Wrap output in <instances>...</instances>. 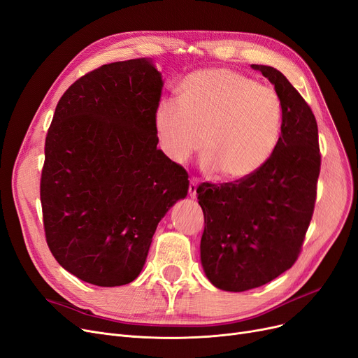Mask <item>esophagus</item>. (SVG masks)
Masks as SVG:
<instances>
[{
    "label": "esophagus",
    "instance_id": "1",
    "mask_svg": "<svg viewBox=\"0 0 358 358\" xmlns=\"http://www.w3.org/2000/svg\"><path fill=\"white\" fill-rule=\"evenodd\" d=\"M189 194L190 197H196L197 196V180L196 178H192L190 180V184H189Z\"/></svg>",
    "mask_w": 358,
    "mask_h": 358
}]
</instances>
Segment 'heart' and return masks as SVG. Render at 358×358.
<instances>
[{"mask_svg":"<svg viewBox=\"0 0 358 358\" xmlns=\"http://www.w3.org/2000/svg\"><path fill=\"white\" fill-rule=\"evenodd\" d=\"M178 103L162 101L155 113L161 146L177 164L200 146V165L225 180L255 174L273 155L282 130V102L271 86L241 73L208 69L189 74Z\"/></svg>","mask_w":358,"mask_h":358,"instance_id":"b5f03b06","label":"heart"}]
</instances>
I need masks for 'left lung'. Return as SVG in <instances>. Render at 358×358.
Here are the masks:
<instances>
[{"mask_svg":"<svg viewBox=\"0 0 358 358\" xmlns=\"http://www.w3.org/2000/svg\"><path fill=\"white\" fill-rule=\"evenodd\" d=\"M282 102V130L271 159L255 174L197 187L205 215L201 266L220 289L241 292L271 282L297 260L312 221L320 173L317 122L287 77L252 64Z\"/></svg>","mask_w":358,"mask_h":358,"instance_id":"8db88e82","label":"left lung"}]
</instances>
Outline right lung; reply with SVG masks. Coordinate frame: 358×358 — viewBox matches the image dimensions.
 I'll list each match as a JSON object with an SVG mask.
<instances>
[{
	"instance_id": "right-lung-1",
	"label": "right lung",
	"mask_w": 358,
	"mask_h": 358,
	"mask_svg": "<svg viewBox=\"0 0 358 358\" xmlns=\"http://www.w3.org/2000/svg\"><path fill=\"white\" fill-rule=\"evenodd\" d=\"M162 86L150 59L117 61L80 77L57 103L41 178L45 237L85 282L134 281L159 221L187 196L185 169L157 148Z\"/></svg>"
}]
</instances>
